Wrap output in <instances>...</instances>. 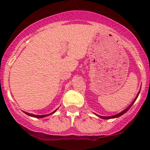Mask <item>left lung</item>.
Instances as JSON below:
<instances>
[{
	"mask_svg": "<svg viewBox=\"0 0 150 150\" xmlns=\"http://www.w3.org/2000/svg\"><path fill=\"white\" fill-rule=\"evenodd\" d=\"M139 93H140V92H138V94H137V97H136V98H135V100H134L133 101H132V104H130V106H129L128 108H125V109L124 110V111H122V112H120V113H118V114H116V115H114V116H98V115H97V116L100 117L101 118H103V119H111V118H117V117H119V116H122V115H123V114H124V113H125V112H126V111H128V110L130 109V108L131 107V106H132V105L134 104V102H135L136 99H137V97H138V94H139Z\"/></svg>",
	"mask_w": 150,
	"mask_h": 150,
	"instance_id": "1",
	"label": "left lung"
}]
</instances>
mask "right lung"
<instances>
[{
  "label": "right lung",
  "instance_id": "right-lung-1",
  "mask_svg": "<svg viewBox=\"0 0 150 150\" xmlns=\"http://www.w3.org/2000/svg\"><path fill=\"white\" fill-rule=\"evenodd\" d=\"M57 110V109H56ZM56 110H55L54 111H53V112H52L51 113H50V114H47V115H42V116H39V115H34V114H32V113H27V112H25V111H24V113H25L27 115H28V116H32V117H34V118H44V117H46V116H49V115H51V114H53V113H55L56 112Z\"/></svg>",
  "mask_w": 150,
  "mask_h": 150
}]
</instances>
